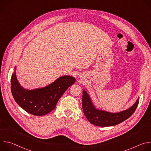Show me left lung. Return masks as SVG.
Returning <instances> with one entry per match:
<instances>
[{
    "instance_id": "left-lung-1",
    "label": "left lung",
    "mask_w": 151,
    "mask_h": 151,
    "mask_svg": "<svg viewBox=\"0 0 151 151\" xmlns=\"http://www.w3.org/2000/svg\"><path fill=\"white\" fill-rule=\"evenodd\" d=\"M82 109L88 121L96 126L109 127L121 123L130 118L136 111L139 104V98L136 103L126 110L120 112L112 113L97 109L87 91L83 90Z\"/></svg>"
}]
</instances>
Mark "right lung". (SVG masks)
Masks as SVG:
<instances>
[{
  "mask_svg": "<svg viewBox=\"0 0 151 151\" xmlns=\"http://www.w3.org/2000/svg\"><path fill=\"white\" fill-rule=\"evenodd\" d=\"M15 70L16 67L11 79L12 96L21 108L36 116L45 115L54 109L60 98L76 81L74 77L64 75L47 87L29 90L20 85Z\"/></svg>",
  "mask_w": 151,
  "mask_h": 151,
  "instance_id": "add662e5",
  "label": "right lung"
}]
</instances>
